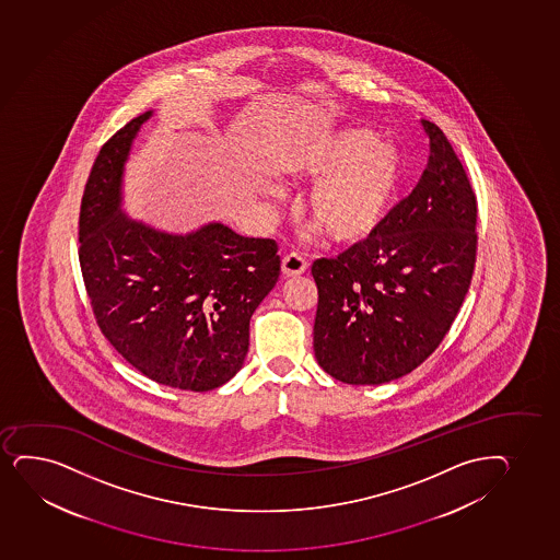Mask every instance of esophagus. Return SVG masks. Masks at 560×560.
Wrapping results in <instances>:
<instances>
[{
    "label": "esophagus",
    "instance_id": "34e87169",
    "mask_svg": "<svg viewBox=\"0 0 560 560\" xmlns=\"http://www.w3.org/2000/svg\"><path fill=\"white\" fill-rule=\"evenodd\" d=\"M308 269V261L301 254H288L282 259L283 277H301Z\"/></svg>",
    "mask_w": 560,
    "mask_h": 560
}]
</instances>
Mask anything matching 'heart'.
<instances>
[{
    "label": "heart",
    "mask_w": 560,
    "mask_h": 560,
    "mask_svg": "<svg viewBox=\"0 0 560 560\" xmlns=\"http://www.w3.org/2000/svg\"><path fill=\"white\" fill-rule=\"evenodd\" d=\"M293 179L315 183L306 200L310 219L335 243L353 246L373 237L390 217L404 183V159L368 130L346 129L296 156ZM270 198L282 190L269 185Z\"/></svg>",
    "instance_id": "b5f03b06"
}]
</instances>
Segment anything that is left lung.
Returning a JSON list of instances; mask_svg holds the SVG:
<instances>
[{
    "label": "left lung",
    "mask_w": 560,
    "mask_h": 560,
    "mask_svg": "<svg viewBox=\"0 0 560 560\" xmlns=\"http://www.w3.org/2000/svg\"><path fill=\"white\" fill-rule=\"evenodd\" d=\"M424 174L373 237L312 265L319 301L314 353L348 385L399 380L451 330L476 259V198L435 122Z\"/></svg>",
    "instance_id": "1"
}]
</instances>
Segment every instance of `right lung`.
<instances>
[{"label":"right lung","mask_w":560,"mask_h":560,"mask_svg":"<svg viewBox=\"0 0 560 560\" xmlns=\"http://www.w3.org/2000/svg\"><path fill=\"white\" fill-rule=\"evenodd\" d=\"M149 109L104 143L80 207V267L98 327L161 385L207 393L243 368L250 317L280 277L272 238L209 222L167 233L122 212V175Z\"/></svg>","instance_id":"right-lung-1"}]
</instances>
